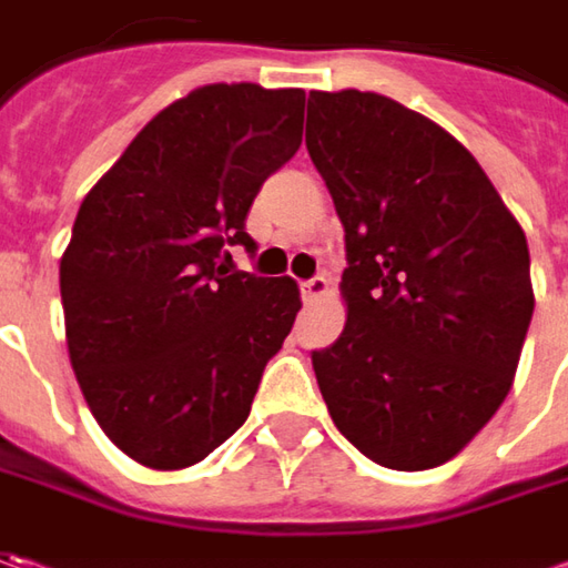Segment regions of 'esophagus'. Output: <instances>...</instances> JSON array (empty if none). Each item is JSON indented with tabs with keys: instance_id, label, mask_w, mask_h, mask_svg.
<instances>
[{
	"instance_id": "obj_1",
	"label": "esophagus",
	"mask_w": 568,
	"mask_h": 568,
	"mask_svg": "<svg viewBox=\"0 0 568 568\" xmlns=\"http://www.w3.org/2000/svg\"><path fill=\"white\" fill-rule=\"evenodd\" d=\"M300 294H303L306 303H316V300H322V296L328 294V277H325V274H313L310 281L300 284Z\"/></svg>"
}]
</instances>
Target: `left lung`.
Returning <instances> with one entry per match:
<instances>
[{"label":"left lung","instance_id":"left-lung-1","mask_svg":"<svg viewBox=\"0 0 568 568\" xmlns=\"http://www.w3.org/2000/svg\"><path fill=\"white\" fill-rule=\"evenodd\" d=\"M306 151L344 224L347 325L313 351L347 443L392 470L468 446L535 313L528 240L468 148L398 100L310 91Z\"/></svg>","mask_w":568,"mask_h":568}]
</instances>
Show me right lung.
I'll return each mask as SVG.
<instances>
[{
    "mask_svg": "<svg viewBox=\"0 0 568 568\" xmlns=\"http://www.w3.org/2000/svg\"><path fill=\"white\" fill-rule=\"evenodd\" d=\"M300 88L207 84L144 125L78 207L59 262L65 341L100 429L189 468L246 424L300 313L291 277L227 272L246 214L300 148Z\"/></svg>",
    "mask_w": 568,
    "mask_h": 568,
    "instance_id": "add662e5",
    "label": "right lung"
}]
</instances>
